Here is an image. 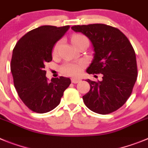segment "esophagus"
<instances>
[{
  "label": "esophagus",
  "mask_w": 148,
  "mask_h": 148,
  "mask_svg": "<svg viewBox=\"0 0 148 148\" xmlns=\"http://www.w3.org/2000/svg\"><path fill=\"white\" fill-rule=\"evenodd\" d=\"M79 81H80V79H79L71 78V82H72V83L77 84V83H78V82H79Z\"/></svg>",
  "instance_id": "34e87169"
}]
</instances>
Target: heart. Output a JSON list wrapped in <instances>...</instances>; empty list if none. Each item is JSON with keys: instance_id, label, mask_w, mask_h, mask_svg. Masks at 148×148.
<instances>
[{"instance_id": "1", "label": "heart", "mask_w": 148, "mask_h": 148, "mask_svg": "<svg viewBox=\"0 0 148 148\" xmlns=\"http://www.w3.org/2000/svg\"><path fill=\"white\" fill-rule=\"evenodd\" d=\"M85 40L88 39H87V38L85 36L82 35V34H74L71 38V43L77 48L78 47L79 44L82 41H85ZM59 45H60V43L58 42L54 46L53 49H52V54L54 55H55L58 53ZM85 66H86V63L83 61V60H81V61L67 62V63H65L64 64L62 65L61 67H60V71L66 76L77 77V76L80 75L81 73L82 72L83 69L85 68Z\"/></svg>"}]
</instances>
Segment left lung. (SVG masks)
<instances>
[{
  "label": "left lung",
  "instance_id": "obj_1",
  "mask_svg": "<svg viewBox=\"0 0 148 148\" xmlns=\"http://www.w3.org/2000/svg\"><path fill=\"white\" fill-rule=\"evenodd\" d=\"M85 34L93 45L94 59L87 69L90 74H102V81H91L90 89L82 96L91 111L107 114L121 108L130 97L137 77L135 51L119 29L104 24L71 27Z\"/></svg>",
  "mask_w": 148,
  "mask_h": 148
}]
</instances>
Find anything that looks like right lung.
I'll return each instance as SVG.
<instances>
[{
    "label": "right lung",
    "mask_w": 148,
    "mask_h": 148,
    "mask_svg": "<svg viewBox=\"0 0 148 148\" xmlns=\"http://www.w3.org/2000/svg\"><path fill=\"white\" fill-rule=\"evenodd\" d=\"M69 25H43L25 34L13 49L11 71L15 89L30 110L46 113L58 105L71 79L60 77L49 82L45 63L52 61L54 45Z\"/></svg>",
    "instance_id": "obj_1"
}]
</instances>
